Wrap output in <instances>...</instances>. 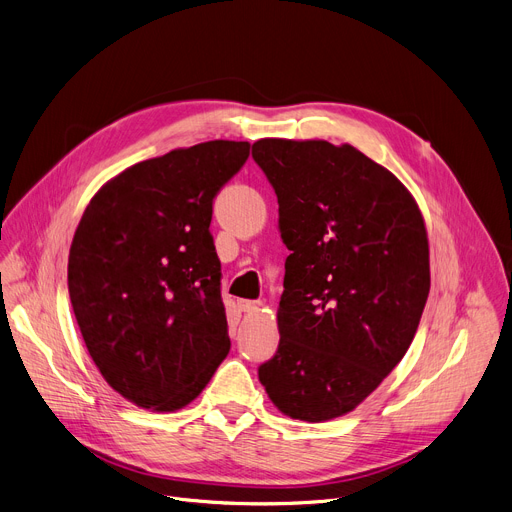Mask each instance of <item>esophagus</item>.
Instances as JSON below:
<instances>
[{
    "label": "esophagus",
    "instance_id": "obj_1",
    "mask_svg": "<svg viewBox=\"0 0 512 512\" xmlns=\"http://www.w3.org/2000/svg\"><path fill=\"white\" fill-rule=\"evenodd\" d=\"M237 306L242 312H256L260 308V302L258 299H239Z\"/></svg>",
    "mask_w": 512,
    "mask_h": 512
}]
</instances>
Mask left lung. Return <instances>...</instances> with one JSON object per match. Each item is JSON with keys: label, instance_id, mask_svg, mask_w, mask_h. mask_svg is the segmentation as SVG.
Masks as SVG:
<instances>
[{"label": "left lung", "instance_id": "8db88e82", "mask_svg": "<svg viewBox=\"0 0 512 512\" xmlns=\"http://www.w3.org/2000/svg\"><path fill=\"white\" fill-rule=\"evenodd\" d=\"M252 157L291 250L281 341L258 378L285 415L326 422L407 353L430 293L426 225L399 179L349 144L264 138Z\"/></svg>", "mask_w": 512, "mask_h": 512}]
</instances>
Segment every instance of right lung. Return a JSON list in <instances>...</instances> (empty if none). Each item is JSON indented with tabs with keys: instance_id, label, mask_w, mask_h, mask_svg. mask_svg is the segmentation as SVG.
I'll return each instance as SVG.
<instances>
[{
	"instance_id": "right-lung-1",
	"label": "right lung",
	"mask_w": 512,
	"mask_h": 512,
	"mask_svg": "<svg viewBox=\"0 0 512 512\" xmlns=\"http://www.w3.org/2000/svg\"><path fill=\"white\" fill-rule=\"evenodd\" d=\"M248 142L210 140L142 161L86 206L68 258L86 349L113 390L144 409L194 401L229 353L210 219Z\"/></svg>"
}]
</instances>
